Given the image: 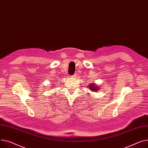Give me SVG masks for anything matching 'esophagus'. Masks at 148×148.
<instances>
[{"label":"esophagus","mask_w":148,"mask_h":148,"mask_svg":"<svg viewBox=\"0 0 148 148\" xmlns=\"http://www.w3.org/2000/svg\"><path fill=\"white\" fill-rule=\"evenodd\" d=\"M77 73H74L73 75H72L71 76H72V77H75L77 76Z\"/></svg>","instance_id":"1"}]
</instances>
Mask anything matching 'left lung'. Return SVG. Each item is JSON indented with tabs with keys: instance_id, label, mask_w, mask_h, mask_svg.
Returning <instances> with one entry per match:
<instances>
[{
	"instance_id": "8db88e82",
	"label": "left lung",
	"mask_w": 148,
	"mask_h": 148,
	"mask_svg": "<svg viewBox=\"0 0 148 148\" xmlns=\"http://www.w3.org/2000/svg\"><path fill=\"white\" fill-rule=\"evenodd\" d=\"M88 87L90 88V90L93 92H96L97 91H99V86L95 85L94 84H90L89 85H88Z\"/></svg>"
}]
</instances>
